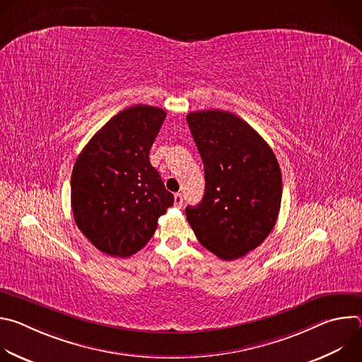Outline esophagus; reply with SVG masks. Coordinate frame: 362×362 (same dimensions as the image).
<instances>
[{
	"mask_svg": "<svg viewBox=\"0 0 362 362\" xmlns=\"http://www.w3.org/2000/svg\"><path fill=\"white\" fill-rule=\"evenodd\" d=\"M175 204L177 206V208H182V206H183V196H182V193H175Z\"/></svg>",
	"mask_w": 362,
	"mask_h": 362,
	"instance_id": "34e87169",
	"label": "esophagus"
}]
</instances>
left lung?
Here are the masks:
<instances>
[{
    "mask_svg": "<svg viewBox=\"0 0 362 362\" xmlns=\"http://www.w3.org/2000/svg\"><path fill=\"white\" fill-rule=\"evenodd\" d=\"M204 168V194L187 206L197 240L221 259L233 261L259 246L274 229L282 175L269 144L229 112L186 116Z\"/></svg>",
    "mask_w": 362,
    "mask_h": 362,
    "instance_id": "left-lung-1",
    "label": "left lung"
}]
</instances>
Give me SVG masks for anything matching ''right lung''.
Segmentation results:
<instances>
[{
    "label": "right lung",
    "mask_w": 362,
    "mask_h": 362,
    "mask_svg": "<svg viewBox=\"0 0 362 362\" xmlns=\"http://www.w3.org/2000/svg\"><path fill=\"white\" fill-rule=\"evenodd\" d=\"M166 112L137 105L112 117L86 144L71 173L76 225L103 253L127 257L158 229L173 204L148 160Z\"/></svg>",
    "instance_id": "add662e5"
}]
</instances>
